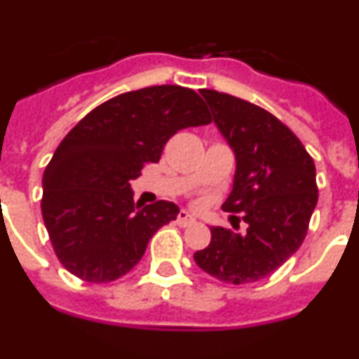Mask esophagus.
Returning a JSON list of instances; mask_svg holds the SVG:
<instances>
[{
    "mask_svg": "<svg viewBox=\"0 0 359 359\" xmlns=\"http://www.w3.org/2000/svg\"><path fill=\"white\" fill-rule=\"evenodd\" d=\"M176 221H177V224H180V226H189V224L194 223L196 219H194V215L189 214L187 210H182L180 214H177Z\"/></svg>",
    "mask_w": 359,
    "mask_h": 359,
    "instance_id": "1",
    "label": "esophagus"
}]
</instances>
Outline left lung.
Masks as SVG:
<instances>
[{"instance_id": "8db88e82", "label": "left lung", "mask_w": 359, "mask_h": 359, "mask_svg": "<svg viewBox=\"0 0 359 359\" xmlns=\"http://www.w3.org/2000/svg\"><path fill=\"white\" fill-rule=\"evenodd\" d=\"M201 95L236 154L233 187L223 208L241 214L246 231L212 226L210 244L194 253V261L219 280L250 284L273 273L306 239L318 201L315 161L269 111L215 90Z\"/></svg>"}]
</instances>
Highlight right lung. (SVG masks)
<instances>
[{"label": "right lung", "instance_id": "1", "mask_svg": "<svg viewBox=\"0 0 359 359\" xmlns=\"http://www.w3.org/2000/svg\"><path fill=\"white\" fill-rule=\"evenodd\" d=\"M210 122L194 90L163 84L109 98L65 136L44 169L41 212L69 273L100 284L138 264L149 239L180 208L170 201L136 205L129 182L145 163L160 161L180 129Z\"/></svg>", "mask_w": 359, "mask_h": 359}]
</instances>
